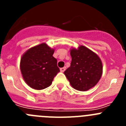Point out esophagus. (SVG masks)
I'll return each instance as SVG.
<instances>
[{
	"instance_id": "esophagus-1",
	"label": "esophagus",
	"mask_w": 126,
	"mask_h": 126,
	"mask_svg": "<svg viewBox=\"0 0 126 126\" xmlns=\"http://www.w3.org/2000/svg\"><path fill=\"white\" fill-rule=\"evenodd\" d=\"M65 69H66V67H65L61 68V69H60V70H61V72H62V73L64 72V71H65Z\"/></svg>"
}]
</instances>
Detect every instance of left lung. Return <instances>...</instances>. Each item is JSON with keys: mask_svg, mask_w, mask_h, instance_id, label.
I'll use <instances>...</instances> for the list:
<instances>
[{"mask_svg": "<svg viewBox=\"0 0 126 126\" xmlns=\"http://www.w3.org/2000/svg\"><path fill=\"white\" fill-rule=\"evenodd\" d=\"M71 66L64 71L71 86L75 90L85 92L94 87L100 79L103 65L96 53L83 45L70 50Z\"/></svg>", "mask_w": 126, "mask_h": 126, "instance_id": "8db88e82", "label": "left lung"}]
</instances>
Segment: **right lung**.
I'll list each match as a JSON object with an SVG mask.
<instances>
[{"label":"right lung","instance_id":"1","mask_svg":"<svg viewBox=\"0 0 126 126\" xmlns=\"http://www.w3.org/2000/svg\"><path fill=\"white\" fill-rule=\"evenodd\" d=\"M55 50L45 43L33 47L24 53L20 61V69L26 84L40 90L51 85L60 72L57 61L53 57Z\"/></svg>","mask_w":126,"mask_h":126}]
</instances>
